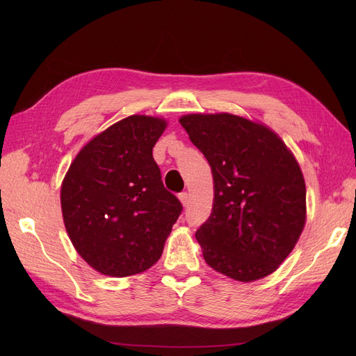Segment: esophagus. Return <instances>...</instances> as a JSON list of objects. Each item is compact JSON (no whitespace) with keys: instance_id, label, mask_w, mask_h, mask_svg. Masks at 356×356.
<instances>
[{"instance_id":"1","label":"esophagus","mask_w":356,"mask_h":356,"mask_svg":"<svg viewBox=\"0 0 356 356\" xmlns=\"http://www.w3.org/2000/svg\"><path fill=\"white\" fill-rule=\"evenodd\" d=\"M178 197H179L181 203L184 204V207H187L188 202H190V195H188V193H187V191H182V193H179Z\"/></svg>"}]
</instances>
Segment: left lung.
Returning a JSON list of instances; mask_svg holds the SVG:
<instances>
[{"label": "left lung", "instance_id": "8db88e82", "mask_svg": "<svg viewBox=\"0 0 356 356\" xmlns=\"http://www.w3.org/2000/svg\"><path fill=\"white\" fill-rule=\"evenodd\" d=\"M213 177L209 218L196 232L213 270L241 282L273 273L306 221V184L296 157L270 129L227 113L179 118Z\"/></svg>", "mask_w": 356, "mask_h": 356}]
</instances>
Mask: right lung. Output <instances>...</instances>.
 <instances>
[{
  "mask_svg": "<svg viewBox=\"0 0 356 356\" xmlns=\"http://www.w3.org/2000/svg\"><path fill=\"white\" fill-rule=\"evenodd\" d=\"M163 118L129 115L86 144L60 188L63 222L83 260L114 277L145 272L182 204L163 186L153 147Z\"/></svg>",
  "mask_w": 356,
  "mask_h": 356,
  "instance_id": "add662e5",
  "label": "right lung"
}]
</instances>
